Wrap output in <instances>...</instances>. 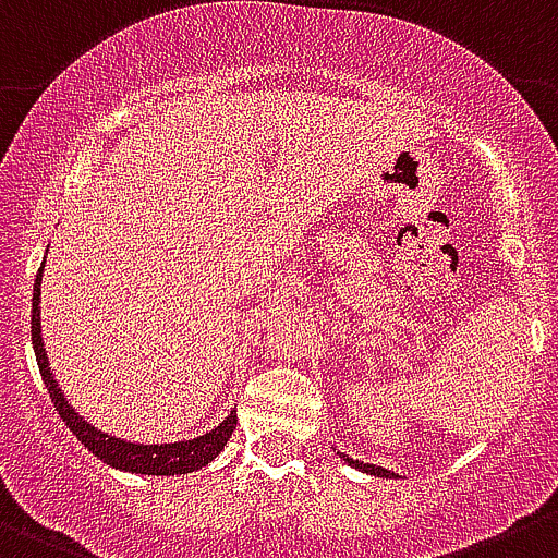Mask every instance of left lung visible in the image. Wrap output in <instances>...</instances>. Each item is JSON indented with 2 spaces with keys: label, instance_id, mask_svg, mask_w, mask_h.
<instances>
[{
  "label": "left lung",
  "instance_id": "obj_1",
  "mask_svg": "<svg viewBox=\"0 0 558 558\" xmlns=\"http://www.w3.org/2000/svg\"><path fill=\"white\" fill-rule=\"evenodd\" d=\"M344 460H348L350 465H355V469L367 471V474H373V476H395V471H386V469H380V465H369V463H362V460H353V458H344Z\"/></svg>",
  "mask_w": 558,
  "mask_h": 558
}]
</instances>
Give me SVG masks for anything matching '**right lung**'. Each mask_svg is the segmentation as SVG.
<instances>
[{
	"label": "right lung",
	"instance_id": "right-lung-1",
	"mask_svg": "<svg viewBox=\"0 0 558 558\" xmlns=\"http://www.w3.org/2000/svg\"><path fill=\"white\" fill-rule=\"evenodd\" d=\"M44 270V268H40ZM40 276L35 279V293H32V344H35V359L40 375H44V384L49 389L51 402L60 411L62 422L71 427V433L76 435L78 441L95 454V458L104 460L106 465H114L120 471H131V474H147V476H174V474H191V471L208 465L221 449L230 441L232 429H235L238 416L230 413L225 422L219 424L210 433L199 435V438H191V441H178V444H150V447H142V444L120 441V438H111V435L100 433L93 424L84 422L71 405H68L65 395L57 386L54 375H51L49 359H46L44 350V337H40Z\"/></svg>",
	"mask_w": 558,
	"mask_h": 558
}]
</instances>
